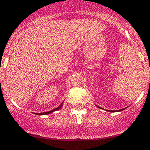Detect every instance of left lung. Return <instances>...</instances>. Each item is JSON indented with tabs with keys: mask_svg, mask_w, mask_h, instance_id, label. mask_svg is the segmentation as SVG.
Returning <instances> with one entry per match:
<instances>
[{
	"mask_svg": "<svg viewBox=\"0 0 150 150\" xmlns=\"http://www.w3.org/2000/svg\"><path fill=\"white\" fill-rule=\"evenodd\" d=\"M124 109H125V108H123V109H121V110H119V111H121ZM107 111H108V110H107ZM110 111V112H114V111Z\"/></svg>",
	"mask_w": 150,
	"mask_h": 150,
	"instance_id": "left-lung-1",
	"label": "left lung"
}]
</instances>
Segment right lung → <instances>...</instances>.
Listing matches in <instances>:
<instances>
[{"instance_id":"obj_1","label":"right lung","mask_w":150,"mask_h":150,"mask_svg":"<svg viewBox=\"0 0 150 150\" xmlns=\"http://www.w3.org/2000/svg\"><path fill=\"white\" fill-rule=\"evenodd\" d=\"M62 103H61V105H59V107H57V108H54V109L52 110V111H47V112H45V113H37V114H39V115H47V114H49V113H52L53 111H57V110L60 109V108H61V107H62Z\"/></svg>"}]
</instances>
